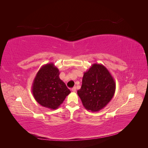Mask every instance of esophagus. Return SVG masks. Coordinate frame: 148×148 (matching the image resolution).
I'll return each mask as SVG.
<instances>
[{
    "label": "esophagus",
    "instance_id": "34e87169",
    "mask_svg": "<svg viewBox=\"0 0 148 148\" xmlns=\"http://www.w3.org/2000/svg\"><path fill=\"white\" fill-rule=\"evenodd\" d=\"M72 92H76V87H73V88H72Z\"/></svg>",
    "mask_w": 148,
    "mask_h": 148
}]
</instances>
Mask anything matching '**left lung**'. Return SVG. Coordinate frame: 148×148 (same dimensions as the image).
I'll return each instance as SVG.
<instances>
[{
  "label": "left lung",
  "instance_id": "obj_1",
  "mask_svg": "<svg viewBox=\"0 0 148 148\" xmlns=\"http://www.w3.org/2000/svg\"><path fill=\"white\" fill-rule=\"evenodd\" d=\"M115 90L116 82L108 69L102 64H93L84 73L77 95L86 110L98 112L111 101Z\"/></svg>",
  "mask_w": 148,
  "mask_h": 148
}]
</instances>
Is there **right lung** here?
Listing matches in <instances>:
<instances>
[{"label": "right lung", "mask_w": 148, "mask_h": 148, "mask_svg": "<svg viewBox=\"0 0 148 148\" xmlns=\"http://www.w3.org/2000/svg\"><path fill=\"white\" fill-rule=\"evenodd\" d=\"M59 75L60 71L54 64L44 65L37 72L32 85L36 101L51 110L58 109L71 93Z\"/></svg>", "instance_id": "obj_1"}]
</instances>
